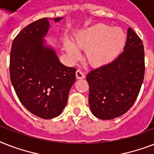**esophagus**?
I'll list each match as a JSON object with an SVG mask.
<instances>
[{"mask_svg": "<svg viewBox=\"0 0 154 154\" xmlns=\"http://www.w3.org/2000/svg\"><path fill=\"white\" fill-rule=\"evenodd\" d=\"M76 77H77V79H84L85 76L81 70L78 69L76 71Z\"/></svg>", "mask_w": 154, "mask_h": 154, "instance_id": "1", "label": "esophagus"}]
</instances>
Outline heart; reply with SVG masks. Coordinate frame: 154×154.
Instances as JSON below:
<instances>
[{
    "instance_id": "1",
    "label": "heart",
    "mask_w": 154,
    "mask_h": 154,
    "mask_svg": "<svg viewBox=\"0 0 154 154\" xmlns=\"http://www.w3.org/2000/svg\"><path fill=\"white\" fill-rule=\"evenodd\" d=\"M125 44V35L120 28L98 23L80 31L75 37V45L66 41L64 47L72 60L79 57L78 48L86 50L85 56L89 65L100 68L114 61L124 49Z\"/></svg>"
}]
</instances>
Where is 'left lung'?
Returning <instances> with one entry per match:
<instances>
[{"label":"left lung","mask_w":154,"mask_h":154,"mask_svg":"<svg viewBox=\"0 0 154 154\" xmlns=\"http://www.w3.org/2000/svg\"><path fill=\"white\" fill-rule=\"evenodd\" d=\"M143 43L131 28L124 52L109 65L87 74L92 113L101 120L122 116L133 106L145 75Z\"/></svg>","instance_id":"1"}]
</instances>
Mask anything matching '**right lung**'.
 <instances>
[{"label":"right lung","mask_w":154,"mask_h":154,"mask_svg":"<svg viewBox=\"0 0 154 154\" xmlns=\"http://www.w3.org/2000/svg\"><path fill=\"white\" fill-rule=\"evenodd\" d=\"M49 20H36L18 33L12 44L9 65L11 82L21 104L43 119L62 112L77 70L60 63L53 46L44 39L50 28Z\"/></svg>","instance_id":"add662e5"}]
</instances>
